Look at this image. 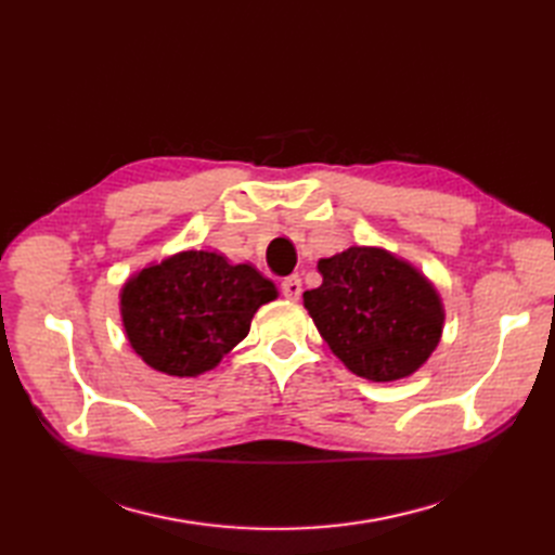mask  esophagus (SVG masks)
Returning a JSON list of instances; mask_svg holds the SVG:
<instances>
[{
  "instance_id": "obj_1",
  "label": "esophagus",
  "mask_w": 555,
  "mask_h": 555,
  "mask_svg": "<svg viewBox=\"0 0 555 555\" xmlns=\"http://www.w3.org/2000/svg\"><path fill=\"white\" fill-rule=\"evenodd\" d=\"M300 292H304V282H300L298 275H289L282 280V296L289 300H298Z\"/></svg>"
}]
</instances>
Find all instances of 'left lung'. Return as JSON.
<instances>
[{"label": "left lung", "instance_id": "left-lung-1", "mask_svg": "<svg viewBox=\"0 0 555 555\" xmlns=\"http://www.w3.org/2000/svg\"><path fill=\"white\" fill-rule=\"evenodd\" d=\"M322 284L304 294L317 331L347 371L371 382L414 375L444 328L438 287L410 261L375 245L319 259Z\"/></svg>", "mask_w": 555, "mask_h": 555}]
</instances>
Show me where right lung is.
<instances>
[{
	"mask_svg": "<svg viewBox=\"0 0 555 555\" xmlns=\"http://www.w3.org/2000/svg\"><path fill=\"white\" fill-rule=\"evenodd\" d=\"M280 296L251 263L215 249H182L147 263L120 287L131 349L157 373L198 377L249 333L251 317Z\"/></svg>",
	"mask_w": 555,
	"mask_h": 555,
	"instance_id": "right-lung-1",
	"label": "right lung"
}]
</instances>
